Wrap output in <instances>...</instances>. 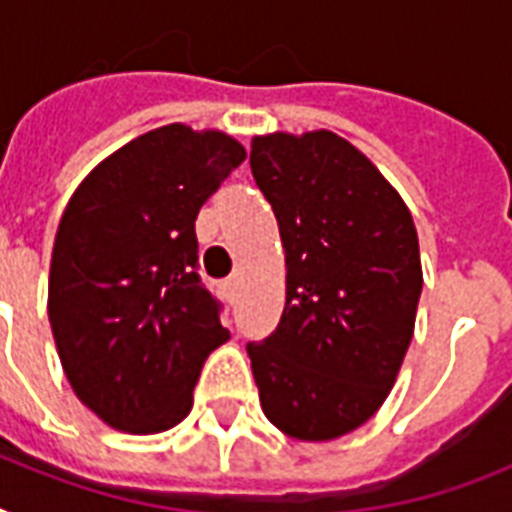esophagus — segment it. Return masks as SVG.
<instances>
[{
	"mask_svg": "<svg viewBox=\"0 0 512 512\" xmlns=\"http://www.w3.org/2000/svg\"><path fill=\"white\" fill-rule=\"evenodd\" d=\"M236 292H239V281H236V279L225 281V295L233 300V297H236Z\"/></svg>",
	"mask_w": 512,
	"mask_h": 512,
	"instance_id": "34e87169",
	"label": "esophagus"
}]
</instances>
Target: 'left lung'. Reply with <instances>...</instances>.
<instances>
[{
  "label": "left lung",
  "instance_id": "1",
  "mask_svg": "<svg viewBox=\"0 0 512 512\" xmlns=\"http://www.w3.org/2000/svg\"><path fill=\"white\" fill-rule=\"evenodd\" d=\"M249 167L287 260L279 327L247 345L260 404L281 433L332 441L380 409L404 364L422 292L417 228L335 132L257 135Z\"/></svg>",
  "mask_w": 512,
  "mask_h": 512
}]
</instances>
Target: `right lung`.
I'll use <instances>...</instances> for the list:
<instances>
[{"instance_id": "right-lung-1", "label": "right lung", "mask_w": 512, "mask_h": 512, "mask_svg": "<svg viewBox=\"0 0 512 512\" xmlns=\"http://www.w3.org/2000/svg\"><path fill=\"white\" fill-rule=\"evenodd\" d=\"M247 151L217 130L167 124L103 159L60 217L47 313L76 398L127 433L191 412L207 356L228 340L201 287L196 215Z\"/></svg>"}]
</instances>
